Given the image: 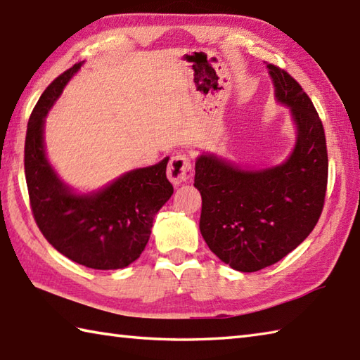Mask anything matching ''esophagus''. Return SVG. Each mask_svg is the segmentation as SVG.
Returning <instances> with one entry per match:
<instances>
[{"label":"esophagus","mask_w":360,"mask_h":360,"mask_svg":"<svg viewBox=\"0 0 360 360\" xmlns=\"http://www.w3.org/2000/svg\"><path fill=\"white\" fill-rule=\"evenodd\" d=\"M192 164H190V159L186 156V154H174V156L170 159V164H168L167 168V176L168 179L172 181V184L179 186L182 182H187L190 178H192Z\"/></svg>","instance_id":"esophagus-1"}]
</instances>
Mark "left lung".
<instances>
[{
  "label": "left lung",
  "mask_w": 360,
  "mask_h": 360,
  "mask_svg": "<svg viewBox=\"0 0 360 360\" xmlns=\"http://www.w3.org/2000/svg\"><path fill=\"white\" fill-rule=\"evenodd\" d=\"M278 101L290 108L298 137L284 164L243 170L214 154L195 164L202 198L200 231L231 269L252 273L276 264L311 234L325 206L328 150L311 98L285 70L266 63Z\"/></svg>",
  "instance_id": "obj_1"
}]
</instances>
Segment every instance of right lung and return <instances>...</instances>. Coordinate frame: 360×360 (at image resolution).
Instances as JSON below:
<instances>
[{
    "mask_svg": "<svg viewBox=\"0 0 360 360\" xmlns=\"http://www.w3.org/2000/svg\"><path fill=\"white\" fill-rule=\"evenodd\" d=\"M81 65L75 63L49 84L27 122L25 174L31 210L40 232L60 255L95 270L124 269L142 255L154 217L173 195L168 158L90 195H76L63 184L46 159L44 123Z\"/></svg>",
    "mask_w": 360,
    "mask_h": 360,
    "instance_id": "obj_1",
    "label": "right lung"
}]
</instances>
